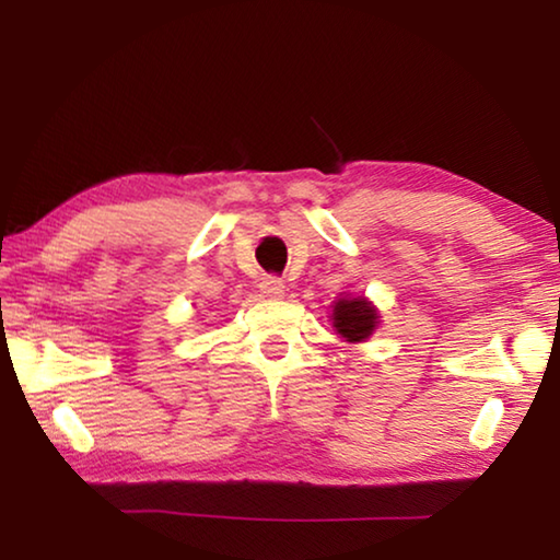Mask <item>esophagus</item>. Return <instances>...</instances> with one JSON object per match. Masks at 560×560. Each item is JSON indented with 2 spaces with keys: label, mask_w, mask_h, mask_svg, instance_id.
I'll use <instances>...</instances> for the list:
<instances>
[{
  "label": "esophagus",
  "mask_w": 560,
  "mask_h": 560,
  "mask_svg": "<svg viewBox=\"0 0 560 560\" xmlns=\"http://www.w3.org/2000/svg\"><path fill=\"white\" fill-rule=\"evenodd\" d=\"M283 291H287V287H283V281L279 277H264L259 281V293L264 299H279L283 296Z\"/></svg>",
  "instance_id": "esophagus-1"
}]
</instances>
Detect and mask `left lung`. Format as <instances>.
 I'll list each match as a JSON object with an SVG mask.
<instances>
[{
    "label": "left lung",
    "mask_w": 560,
    "mask_h": 560,
    "mask_svg": "<svg viewBox=\"0 0 560 560\" xmlns=\"http://www.w3.org/2000/svg\"><path fill=\"white\" fill-rule=\"evenodd\" d=\"M377 311H374L364 299H340L332 306V325L338 328L342 338L350 342L368 340L374 325H377Z\"/></svg>",
    "instance_id": "1"
}]
</instances>
